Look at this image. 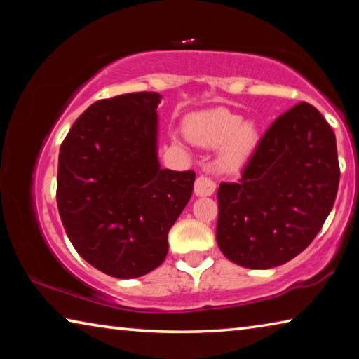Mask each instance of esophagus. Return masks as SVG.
Returning <instances> with one entry per match:
<instances>
[{"instance_id": "34e87169", "label": "esophagus", "mask_w": 359, "mask_h": 359, "mask_svg": "<svg viewBox=\"0 0 359 359\" xmlns=\"http://www.w3.org/2000/svg\"><path fill=\"white\" fill-rule=\"evenodd\" d=\"M215 191V184L205 175H199L194 182V194L196 196H210Z\"/></svg>"}]
</instances>
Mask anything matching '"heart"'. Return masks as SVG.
Segmentation results:
<instances>
[{
    "instance_id": "obj_1",
    "label": "heart",
    "mask_w": 359,
    "mask_h": 359,
    "mask_svg": "<svg viewBox=\"0 0 359 359\" xmlns=\"http://www.w3.org/2000/svg\"><path fill=\"white\" fill-rule=\"evenodd\" d=\"M187 133L193 142L204 147H220V165L236 169L244 165L258 145V131L250 121H242L228 109L199 112L187 121Z\"/></svg>"
}]
</instances>
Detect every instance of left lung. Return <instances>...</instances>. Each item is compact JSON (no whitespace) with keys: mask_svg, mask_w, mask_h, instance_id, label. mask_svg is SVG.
<instances>
[{"mask_svg":"<svg viewBox=\"0 0 359 359\" xmlns=\"http://www.w3.org/2000/svg\"><path fill=\"white\" fill-rule=\"evenodd\" d=\"M339 177L330 123L309 102L288 109L261 137L241 179L218 187L222 253L250 269L293 259L330 215Z\"/></svg>","mask_w":359,"mask_h":359,"instance_id":"left-lung-1","label":"left lung"}]
</instances>
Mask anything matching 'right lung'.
I'll return each instance as SVG.
<instances>
[{
	"instance_id": "obj_1",
	"label": "right lung",
	"mask_w": 359,
	"mask_h": 359,
	"mask_svg": "<svg viewBox=\"0 0 359 359\" xmlns=\"http://www.w3.org/2000/svg\"><path fill=\"white\" fill-rule=\"evenodd\" d=\"M161 95L96 101L60 147L57 204L77 253L117 278L165 261L168 233L190 201L193 171L161 169L156 154Z\"/></svg>"
}]
</instances>
